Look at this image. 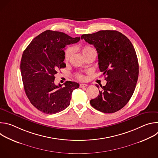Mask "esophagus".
Listing matches in <instances>:
<instances>
[{
    "instance_id": "obj_1",
    "label": "esophagus",
    "mask_w": 158,
    "mask_h": 158,
    "mask_svg": "<svg viewBox=\"0 0 158 158\" xmlns=\"http://www.w3.org/2000/svg\"><path fill=\"white\" fill-rule=\"evenodd\" d=\"M87 86V84H80V87H84Z\"/></svg>"
}]
</instances>
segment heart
Returning <instances> with one entry per match:
<instances>
[{"label":"heart","instance_id":"heart-1","mask_svg":"<svg viewBox=\"0 0 158 158\" xmlns=\"http://www.w3.org/2000/svg\"><path fill=\"white\" fill-rule=\"evenodd\" d=\"M73 51H74V50L72 47H67L64 50V60L65 61H68L69 60L70 57H71V56L73 53ZM96 52V51L92 47L89 46H85L82 48V53L84 57L85 56H87V54L91 53V52ZM77 79H79L80 80L84 79V76L81 74H77Z\"/></svg>","mask_w":158,"mask_h":158}]
</instances>
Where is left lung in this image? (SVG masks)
<instances>
[{
  "mask_svg": "<svg viewBox=\"0 0 158 158\" xmlns=\"http://www.w3.org/2000/svg\"><path fill=\"white\" fill-rule=\"evenodd\" d=\"M81 39L96 49L99 68L107 81L106 85L101 86L102 91L98 96L90 101V104L104 113L117 112L130 100L138 79V60L132 44L116 31L83 34Z\"/></svg>",
  "mask_w": 158,
  "mask_h": 158,
  "instance_id": "left-lung-1",
  "label": "left lung"
}]
</instances>
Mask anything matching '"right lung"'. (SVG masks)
<instances>
[{"label": "right lung", "instance_id": "1", "mask_svg": "<svg viewBox=\"0 0 158 158\" xmlns=\"http://www.w3.org/2000/svg\"><path fill=\"white\" fill-rule=\"evenodd\" d=\"M79 40L80 37L48 30L35 37L22 56L20 71L26 96L44 113L53 114L67 108L73 91L79 87L78 83L72 81H66L64 87L54 84L55 74L65 67V46Z\"/></svg>", "mask_w": 158, "mask_h": 158}]
</instances>
